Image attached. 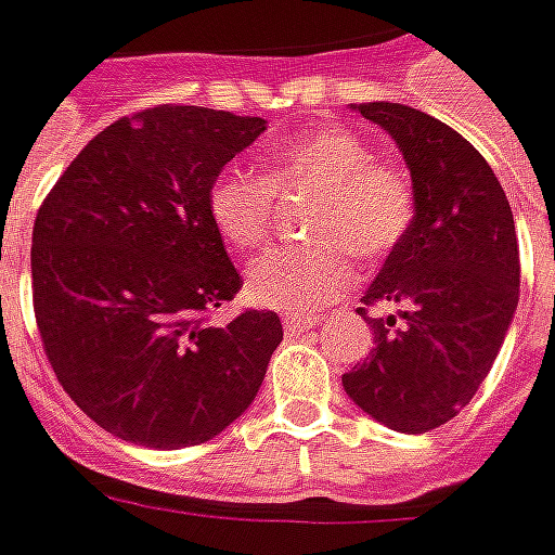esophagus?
I'll return each instance as SVG.
<instances>
[{"label":"esophagus","instance_id":"obj_1","mask_svg":"<svg viewBox=\"0 0 555 555\" xmlns=\"http://www.w3.org/2000/svg\"><path fill=\"white\" fill-rule=\"evenodd\" d=\"M318 321H321V318H314V314H284V327H287V333H293V336L318 327Z\"/></svg>","mask_w":555,"mask_h":555}]
</instances>
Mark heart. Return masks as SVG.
<instances>
[{
	"label": "heart",
	"mask_w": 555,
	"mask_h": 555,
	"mask_svg": "<svg viewBox=\"0 0 555 555\" xmlns=\"http://www.w3.org/2000/svg\"><path fill=\"white\" fill-rule=\"evenodd\" d=\"M318 188L309 212L314 244L262 253L249 274L253 302L287 314H311L352 287L354 256L386 259L414 224V184L392 166L373 160L371 147L349 129H318L284 141L268 157L266 176L222 172L206 191L216 234L237 253L262 244L274 219V194Z\"/></svg>",
	"instance_id": "heart-1"
}]
</instances>
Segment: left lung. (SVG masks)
Instances as JSON below:
<instances>
[{
	"instance_id": "8db88e82",
	"label": "left lung",
	"mask_w": 555,
	"mask_h": 555,
	"mask_svg": "<svg viewBox=\"0 0 555 555\" xmlns=\"http://www.w3.org/2000/svg\"><path fill=\"white\" fill-rule=\"evenodd\" d=\"M354 111L398 144L414 184V224L379 268L364 306L373 349L343 373L346 395L395 433L420 436L479 392L519 306L513 209L479 151L416 107L371 101Z\"/></svg>"
}]
</instances>
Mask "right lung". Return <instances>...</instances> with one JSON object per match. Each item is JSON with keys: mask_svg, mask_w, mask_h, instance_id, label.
Listing matches in <instances>:
<instances>
[{"mask_svg": "<svg viewBox=\"0 0 555 555\" xmlns=\"http://www.w3.org/2000/svg\"><path fill=\"white\" fill-rule=\"evenodd\" d=\"M262 117L160 104L111 122L33 224V309L64 392L111 436L179 451L216 438L266 379L274 311L206 324L241 289L206 191Z\"/></svg>", "mask_w": 555, "mask_h": 555, "instance_id": "obj_1", "label": "right lung"}]
</instances>
